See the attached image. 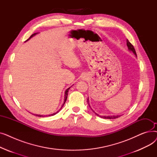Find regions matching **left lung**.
Wrapping results in <instances>:
<instances>
[{
	"label": "left lung",
	"instance_id": "8db88e82",
	"mask_svg": "<svg viewBox=\"0 0 157 157\" xmlns=\"http://www.w3.org/2000/svg\"><path fill=\"white\" fill-rule=\"evenodd\" d=\"M127 47H128V49H129L130 51H131V52H132L133 53H134V54L136 55V56H137V54H136V50H135V49H134V46H133V45L129 41H128V39H127ZM87 102H88V105H89V106H90V104H89V100H88V99H87ZM92 109V108H91ZM92 110L93 111V112L94 113H95V111L92 109ZM95 113V114L96 115H97L98 117H101V118H104V119H115V118H118V117H120V115H117V116H114V115H113V116H100V115H98V114H97L96 113Z\"/></svg>",
	"mask_w": 157,
	"mask_h": 157
}]
</instances>
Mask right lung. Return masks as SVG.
Segmentation results:
<instances>
[{
    "mask_svg": "<svg viewBox=\"0 0 157 157\" xmlns=\"http://www.w3.org/2000/svg\"><path fill=\"white\" fill-rule=\"evenodd\" d=\"M37 34V33H35V34H32L30 37H29V39H28L26 41H27L28 40H29L30 38H32L33 36H34L35 35H36ZM70 88L71 87H69V88H67V90H65V99H64V102H63V105H62V108H60V109H59V111H58L56 113H53V114H49V115H40V114H34L35 116H37V117H50V116H53V115H55V114H56L57 113H59V111H60L61 110V109L62 108V107H63V105H64V104H65V101H66V100H67V95H68V92H69V90L70 89Z\"/></svg>",
    "mask_w": 157,
    "mask_h": 157,
    "instance_id": "add662e5",
    "label": "right lung"
}]
</instances>
